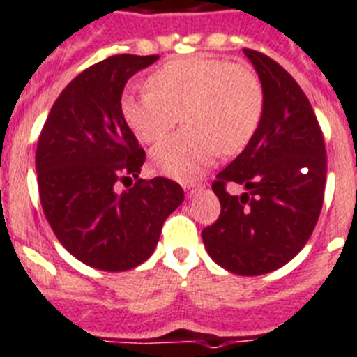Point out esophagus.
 Masks as SVG:
<instances>
[{
  "label": "esophagus",
  "mask_w": 357,
  "mask_h": 357,
  "mask_svg": "<svg viewBox=\"0 0 357 357\" xmlns=\"http://www.w3.org/2000/svg\"><path fill=\"white\" fill-rule=\"evenodd\" d=\"M183 188H185V192H187V196L192 197L197 190H199V185L196 187V185H188V183H185V185H183Z\"/></svg>",
  "instance_id": "1"
}]
</instances>
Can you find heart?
Here are the masks:
<instances>
[{
	"label": "heart",
	"instance_id": "1",
	"mask_svg": "<svg viewBox=\"0 0 357 357\" xmlns=\"http://www.w3.org/2000/svg\"><path fill=\"white\" fill-rule=\"evenodd\" d=\"M147 88L123 95V120L138 140L156 144L181 116L187 129L153 151L154 167L181 181L199 178L219 153H241L264 111V89L255 71L222 59L170 61L151 73Z\"/></svg>",
	"mask_w": 357,
	"mask_h": 357
}]
</instances>
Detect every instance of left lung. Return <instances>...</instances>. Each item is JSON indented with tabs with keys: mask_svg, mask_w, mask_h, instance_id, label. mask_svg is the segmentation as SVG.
Returning <instances> with one entry per match:
<instances>
[{
	"mask_svg": "<svg viewBox=\"0 0 357 357\" xmlns=\"http://www.w3.org/2000/svg\"><path fill=\"white\" fill-rule=\"evenodd\" d=\"M264 89L259 129L212 183L221 215L203 230L213 262L244 277L275 271L305 246L324 204L327 156L298 82L268 55L244 48ZM238 184L235 197L228 186Z\"/></svg>",
	"mask_w": 357,
	"mask_h": 357,
	"instance_id": "obj_1",
	"label": "left lung"
}]
</instances>
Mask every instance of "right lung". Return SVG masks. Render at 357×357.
<instances>
[{
  "instance_id": "1",
  "label": "right lung",
  "mask_w": 357,
  "mask_h": 357,
  "mask_svg": "<svg viewBox=\"0 0 357 357\" xmlns=\"http://www.w3.org/2000/svg\"><path fill=\"white\" fill-rule=\"evenodd\" d=\"M158 55H113L59 95L39 135L37 185L59 243L80 262L126 271L153 255L161 226L185 199L167 178H138L145 151L122 114V91ZM136 178L119 192V182Z\"/></svg>"
}]
</instances>
